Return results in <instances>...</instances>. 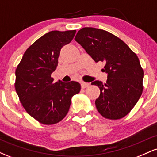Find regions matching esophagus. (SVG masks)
Listing matches in <instances>:
<instances>
[{
  "label": "esophagus",
  "mask_w": 157,
  "mask_h": 157,
  "mask_svg": "<svg viewBox=\"0 0 157 157\" xmlns=\"http://www.w3.org/2000/svg\"><path fill=\"white\" fill-rule=\"evenodd\" d=\"M90 83L89 82H81V87L82 88V89H86V88L89 87Z\"/></svg>",
  "instance_id": "obj_1"
}]
</instances>
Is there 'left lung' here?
<instances>
[{"instance_id":"8db88e82","label":"left lung","mask_w":157,"mask_h":157,"mask_svg":"<svg viewBox=\"0 0 157 157\" xmlns=\"http://www.w3.org/2000/svg\"><path fill=\"white\" fill-rule=\"evenodd\" d=\"M75 40L95 62L105 63V83L94 81L100 90L95 101L98 112L109 120H120L134 107L143 91V69L137 55L125 43L110 32L85 27L77 33Z\"/></svg>"}]
</instances>
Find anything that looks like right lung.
<instances>
[{
    "instance_id": "add662e5",
    "label": "right lung",
    "mask_w": 157,
    "mask_h": 157,
    "mask_svg": "<svg viewBox=\"0 0 157 157\" xmlns=\"http://www.w3.org/2000/svg\"><path fill=\"white\" fill-rule=\"evenodd\" d=\"M76 30L45 34L25 52L15 71V87L26 112L40 123L53 125L67 114L71 97L80 92L75 81L54 82L61 48L72 40Z\"/></svg>"
}]
</instances>
